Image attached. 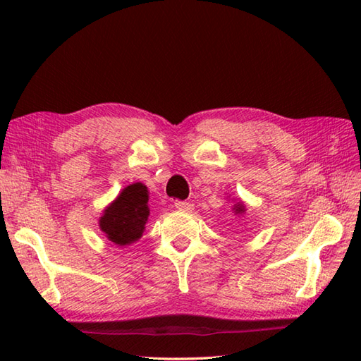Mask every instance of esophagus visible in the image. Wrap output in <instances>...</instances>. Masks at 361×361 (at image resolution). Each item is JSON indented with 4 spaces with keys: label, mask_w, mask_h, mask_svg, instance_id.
Segmentation results:
<instances>
[{
    "label": "esophagus",
    "mask_w": 361,
    "mask_h": 361,
    "mask_svg": "<svg viewBox=\"0 0 361 361\" xmlns=\"http://www.w3.org/2000/svg\"><path fill=\"white\" fill-rule=\"evenodd\" d=\"M175 208L183 211V212H190L194 209V204L188 203V202H175Z\"/></svg>",
    "instance_id": "1"
}]
</instances>
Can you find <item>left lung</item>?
<instances>
[{"label":"left lung","instance_id":"obj_1","mask_svg":"<svg viewBox=\"0 0 361 361\" xmlns=\"http://www.w3.org/2000/svg\"><path fill=\"white\" fill-rule=\"evenodd\" d=\"M233 212L235 217H243L245 212H247V204H245L242 200H237L234 204H233Z\"/></svg>","mask_w":361,"mask_h":361}]
</instances>
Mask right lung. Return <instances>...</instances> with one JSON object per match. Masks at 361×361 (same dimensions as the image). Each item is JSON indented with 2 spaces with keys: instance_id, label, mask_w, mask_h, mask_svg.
I'll list each match as a JSON object with an SVG mask.
<instances>
[{
  "instance_id": "add662e5",
  "label": "right lung",
  "mask_w": 361,
  "mask_h": 361,
  "mask_svg": "<svg viewBox=\"0 0 361 361\" xmlns=\"http://www.w3.org/2000/svg\"><path fill=\"white\" fill-rule=\"evenodd\" d=\"M149 216L147 186L132 183L102 211L99 228L116 247H128L142 237Z\"/></svg>"
}]
</instances>
